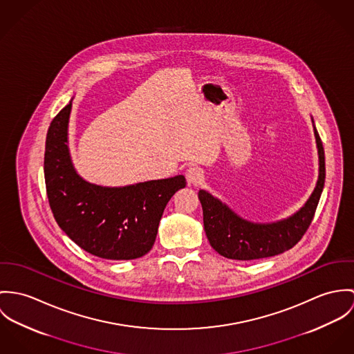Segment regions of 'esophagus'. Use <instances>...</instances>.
<instances>
[{
	"label": "esophagus",
	"instance_id": "1",
	"mask_svg": "<svg viewBox=\"0 0 354 354\" xmlns=\"http://www.w3.org/2000/svg\"><path fill=\"white\" fill-rule=\"evenodd\" d=\"M186 179H187V183L189 185H199L203 179V172L201 168L198 167H190L186 169Z\"/></svg>",
	"mask_w": 354,
	"mask_h": 354
}]
</instances>
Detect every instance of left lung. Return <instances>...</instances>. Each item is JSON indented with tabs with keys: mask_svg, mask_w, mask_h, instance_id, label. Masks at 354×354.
<instances>
[{
	"mask_svg": "<svg viewBox=\"0 0 354 354\" xmlns=\"http://www.w3.org/2000/svg\"><path fill=\"white\" fill-rule=\"evenodd\" d=\"M314 123V119H313ZM319 155V176L311 196L303 207L288 218L275 223H251L237 216L218 198L198 192L203 210V227L210 245L223 257L237 261L269 258L290 250L308 230L324 187V151L314 124Z\"/></svg>",
	"mask_w": 354,
	"mask_h": 354,
	"instance_id": "8db88e82",
	"label": "left lung"
}]
</instances>
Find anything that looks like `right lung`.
I'll use <instances>...</instances> for the list:
<instances>
[{
  "mask_svg": "<svg viewBox=\"0 0 354 354\" xmlns=\"http://www.w3.org/2000/svg\"><path fill=\"white\" fill-rule=\"evenodd\" d=\"M72 100L53 119L46 137L44 180L54 218L79 247L95 257L140 258L151 251L162 212L171 196L186 187V179L178 175L123 187L82 179L68 145Z\"/></svg>",
  "mask_w": 354,
  "mask_h": 354,
  "instance_id": "1",
  "label": "right lung"
}]
</instances>
